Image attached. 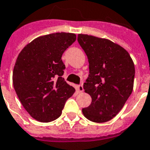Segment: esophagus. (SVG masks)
<instances>
[{
	"label": "esophagus",
	"instance_id": "esophagus-1",
	"mask_svg": "<svg viewBox=\"0 0 150 150\" xmlns=\"http://www.w3.org/2000/svg\"><path fill=\"white\" fill-rule=\"evenodd\" d=\"M77 88H78V91L79 92V93H81V92H83V91H84L83 85H79L78 87H77Z\"/></svg>",
	"mask_w": 150,
	"mask_h": 150
}]
</instances>
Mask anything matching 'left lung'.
<instances>
[{
    "label": "left lung",
    "instance_id": "8db88e82",
    "mask_svg": "<svg viewBox=\"0 0 150 150\" xmlns=\"http://www.w3.org/2000/svg\"><path fill=\"white\" fill-rule=\"evenodd\" d=\"M78 42L88 56L89 75L83 88L91 97V104L82 112L91 121L107 122L132 93L134 63L126 50L110 40L80 34Z\"/></svg>",
    "mask_w": 150,
    "mask_h": 150
}]
</instances>
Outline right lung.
Here are the masks:
<instances>
[{
	"instance_id": "right-lung-1",
	"label": "right lung",
	"mask_w": 150,
	"mask_h": 150,
	"mask_svg": "<svg viewBox=\"0 0 150 150\" xmlns=\"http://www.w3.org/2000/svg\"><path fill=\"white\" fill-rule=\"evenodd\" d=\"M75 40L71 33L47 34L33 40L18 54L13 71V88L22 106L38 121L59 118L75 91L62 77V54Z\"/></svg>"
}]
</instances>
